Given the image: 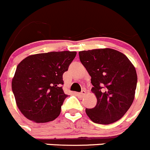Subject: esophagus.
<instances>
[{"instance_id": "obj_1", "label": "esophagus", "mask_w": 150, "mask_h": 150, "mask_svg": "<svg viewBox=\"0 0 150 150\" xmlns=\"http://www.w3.org/2000/svg\"><path fill=\"white\" fill-rule=\"evenodd\" d=\"M76 95L78 96H79V97L82 98V97H84V96L86 95V91H85V90H82V91H81V93H76Z\"/></svg>"}]
</instances>
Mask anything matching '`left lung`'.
<instances>
[{"label": "left lung", "mask_w": 150, "mask_h": 150, "mask_svg": "<svg viewBox=\"0 0 150 150\" xmlns=\"http://www.w3.org/2000/svg\"><path fill=\"white\" fill-rule=\"evenodd\" d=\"M91 76L92 92L97 98L93 109H86L95 123L109 125L124 116L133 103L137 84L136 69L124 54L109 48L79 52Z\"/></svg>", "instance_id": "obj_1"}]
</instances>
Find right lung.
Returning a JSON list of instances; mask_svg holds the SVG:
<instances>
[{
  "instance_id": "add662e5",
  "label": "right lung",
  "mask_w": 150,
  "mask_h": 150,
  "mask_svg": "<svg viewBox=\"0 0 150 150\" xmlns=\"http://www.w3.org/2000/svg\"><path fill=\"white\" fill-rule=\"evenodd\" d=\"M76 52H51L25 57L17 66L11 88L18 109L38 123L54 120L68 95L63 92V74Z\"/></svg>"
}]
</instances>
